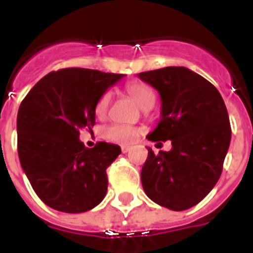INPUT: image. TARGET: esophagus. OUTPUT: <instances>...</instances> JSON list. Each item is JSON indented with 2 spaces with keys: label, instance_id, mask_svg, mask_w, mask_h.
Segmentation results:
<instances>
[{
  "label": "esophagus",
  "instance_id": "1",
  "mask_svg": "<svg viewBox=\"0 0 253 253\" xmlns=\"http://www.w3.org/2000/svg\"><path fill=\"white\" fill-rule=\"evenodd\" d=\"M129 149H130V147H126V146H123L122 147V152H123V153H126V152H129Z\"/></svg>",
  "mask_w": 253,
  "mask_h": 253
}]
</instances>
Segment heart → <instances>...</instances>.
I'll return each instance as SVG.
<instances>
[{
    "instance_id": "heart-1",
    "label": "heart",
    "mask_w": 253,
    "mask_h": 253,
    "mask_svg": "<svg viewBox=\"0 0 253 253\" xmlns=\"http://www.w3.org/2000/svg\"><path fill=\"white\" fill-rule=\"evenodd\" d=\"M125 92L128 93L131 99L137 102L138 106L142 110L148 111L154 106L156 93H154V91L152 90L148 84H142V82H130V84L125 86ZM110 100L111 95L109 92H105L104 95H101V97L96 102V116L102 118V116L106 115L107 110H109V105H110ZM104 134L107 139L113 140V142L128 144V143H133L134 140L137 139L138 134H139V129L129 126V125L116 124L105 129Z\"/></svg>"
}]
</instances>
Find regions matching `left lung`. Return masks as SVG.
<instances>
[{"label": "left lung", "mask_w": 253, "mask_h": 253, "mask_svg": "<svg viewBox=\"0 0 253 253\" xmlns=\"http://www.w3.org/2000/svg\"><path fill=\"white\" fill-rule=\"evenodd\" d=\"M161 96V120L147 135L171 140L169 152L148 148L140 178L156 204L181 211L200 203L222 175L232 130L227 107L213 84L185 67L138 75Z\"/></svg>", "instance_id": "left-lung-1"}]
</instances>
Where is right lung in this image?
I'll use <instances>...</instances> for the list:
<instances>
[{
  "instance_id": "1",
  "label": "right lung",
  "mask_w": 253,
  "mask_h": 253,
  "mask_svg": "<svg viewBox=\"0 0 253 253\" xmlns=\"http://www.w3.org/2000/svg\"><path fill=\"white\" fill-rule=\"evenodd\" d=\"M123 77L96 69H59L44 76L22 100L17 113L20 163L51 209L84 213L106 195V169L122 149L106 142L87 148L80 129L91 130L96 102Z\"/></svg>"
}]
</instances>
